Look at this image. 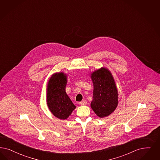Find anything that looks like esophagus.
<instances>
[{"instance_id": "obj_1", "label": "esophagus", "mask_w": 160, "mask_h": 160, "mask_svg": "<svg viewBox=\"0 0 160 160\" xmlns=\"http://www.w3.org/2000/svg\"><path fill=\"white\" fill-rule=\"evenodd\" d=\"M87 102L86 101V100H83L82 102H80V103H79V104L80 105H81V106H84V105H87Z\"/></svg>"}]
</instances>
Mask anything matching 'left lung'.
<instances>
[{"label": "left lung", "instance_id": "obj_1", "mask_svg": "<svg viewBox=\"0 0 160 160\" xmlns=\"http://www.w3.org/2000/svg\"><path fill=\"white\" fill-rule=\"evenodd\" d=\"M93 84L92 109L100 118L109 116L118 105V92L111 72L101 67L91 73Z\"/></svg>", "mask_w": 160, "mask_h": 160}]
</instances>
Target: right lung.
I'll return each mask as SVG.
<instances>
[{"label": "right lung", "instance_id": "add662e5", "mask_svg": "<svg viewBox=\"0 0 160 160\" xmlns=\"http://www.w3.org/2000/svg\"><path fill=\"white\" fill-rule=\"evenodd\" d=\"M67 76L63 72H55L49 79L47 86V103L54 116L66 120L76 109L75 105L66 92Z\"/></svg>", "mask_w": 160, "mask_h": 160}]
</instances>
